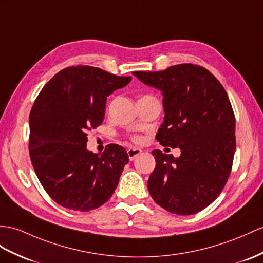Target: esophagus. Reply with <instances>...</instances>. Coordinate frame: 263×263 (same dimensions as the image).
<instances>
[{"label": "esophagus", "instance_id": "obj_1", "mask_svg": "<svg viewBox=\"0 0 263 263\" xmlns=\"http://www.w3.org/2000/svg\"><path fill=\"white\" fill-rule=\"evenodd\" d=\"M140 153H142V149H139V148H129L127 151L128 157H129L130 161H133L134 158L137 157Z\"/></svg>", "mask_w": 263, "mask_h": 263}]
</instances>
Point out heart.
Returning <instances> with one entry per match:
<instances>
[{"instance_id": "1", "label": "heart", "mask_w": 263, "mask_h": 263, "mask_svg": "<svg viewBox=\"0 0 263 263\" xmlns=\"http://www.w3.org/2000/svg\"><path fill=\"white\" fill-rule=\"evenodd\" d=\"M144 97H147V96H144ZM130 140L134 144H142L143 138H142V136H139V135H132Z\"/></svg>"}]
</instances>
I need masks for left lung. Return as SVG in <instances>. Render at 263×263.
I'll return each mask as SVG.
<instances>
[{
    "mask_svg": "<svg viewBox=\"0 0 263 263\" xmlns=\"http://www.w3.org/2000/svg\"><path fill=\"white\" fill-rule=\"evenodd\" d=\"M133 73L163 92L157 142L181 149L178 158L152 152L156 166L147 186L153 200L174 214L200 212L221 194L232 170L235 117L226 89L208 69L192 63Z\"/></svg>",
    "mask_w": 263,
    "mask_h": 263,
    "instance_id": "obj_1",
    "label": "left lung"
}]
</instances>
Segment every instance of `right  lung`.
I'll return each mask as SVG.
<instances>
[{"instance_id":"right-lung-1","label":"right lung","mask_w":263,"mask_h":263,"mask_svg":"<svg viewBox=\"0 0 263 263\" xmlns=\"http://www.w3.org/2000/svg\"><path fill=\"white\" fill-rule=\"evenodd\" d=\"M130 80L100 68L72 66L53 76L36 97L30 112V158L59 205L88 212L116 190L129 161L125 148L109 144L101 155L89 152L87 133L104 121L108 96Z\"/></svg>"}]
</instances>
